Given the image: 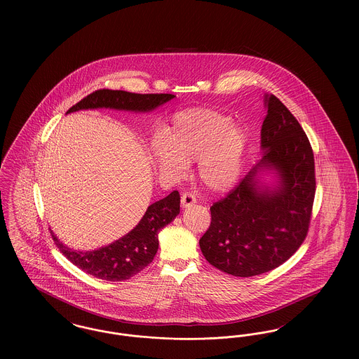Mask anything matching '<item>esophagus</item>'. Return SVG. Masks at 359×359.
<instances>
[{
    "label": "esophagus",
    "instance_id": "obj_1",
    "mask_svg": "<svg viewBox=\"0 0 359 359\" xmlns=\"http://www.w3.org/2000/svg\"><path fill=\"white\" fill-rule=\"evenodd\" d=\"M195 203H196V198H195V195H194V194H191V192H184V194L182 195V205H183L184 208L191 207V205H195Z\"/></svg>",
    "mask_w": 359,
    "mask_h": 359
}]
</instances>
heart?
Here are the masks:
<instances>
[{"label": "heart", "instance_id": "b5f03b06", "mask_svg": "<svg viewBox=\"0 0 359 359\" xmlns=\"http://www.w3.org/2000/svg\"><path fill=\"white\" fill-rule=\"evenodd\" d=\"M165 145L152 148L154 164L173 177L184 172V163L198 161L205 187L226 191L238 180L248 147V135L231 118L212 109H188L177 113L164 133Z\"/></svg>", "mask_w": 359, "mask_h": 359}]
</instances>
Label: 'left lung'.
<instances>
[{
	"label": "left lung",
	"mask_w": 359,
	"mask_h": 359,
	"mask_svg": "<svg viewBox=\"0 0 359 359\" xmlns=\"http://www.w3.org/2000/svg\"><path fill=\"white\" fill-rule=\"evenodd\" d=\"M262 157L223 199L210 207L211 223L199 241L205 259L224 273L269 272L296 253L307 237L316 191L312 147L299 121L273 94L265 95ZM274 170L279 184L260 186Z\"/></svg>",
	"instance_id": "obj_1"
}]
</instances>
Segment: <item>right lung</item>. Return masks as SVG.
Wrapping results in <instances>:
<instances>
[{"label": "right lung", "mask_w": 359, "mask_h": 359, "mask_svg": "<svg viewBox=\"0 0 359 359\" xmlns=\"http://www.w3.org/2000/svg\"><path fill=\"white\" fill-rule=\"evenodd\" d=\"M173 97L172 94H136L103 88L88 94L67 113L100 107L145 113L171 101ZM179 212L180 195L173 191L168 196L149 205L141 221L126 236L91 252L69 249L52 230L51 236L65 257L86 273L106 281H123L140 273L154 261L158 249V231L171 223Z\"/></svg>", "instance_id": "obj_1"}]
</instances>
